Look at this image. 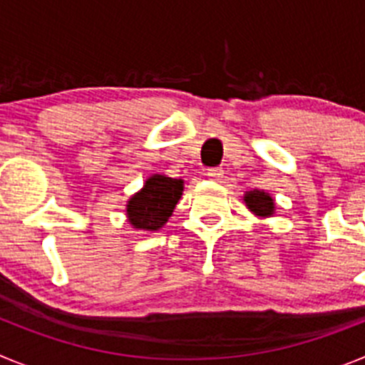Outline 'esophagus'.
Returning <instances> with one entry per match:
<instances>
[{"mask_svg": "<svg viewBox=\"0 0 365 365\" xmlns=\"http://www.w3.org/2000/svg\"><path fill=\"white\" fill-rule=\"evenodd\" d=\"M206 177L212 180H219L222 177V170L221 168H210V170H206Z\"/></svg>", "mask_w": 365, "mask_h": 365, "instance_id": "esophagus-1", "label": "esophagus"}]
</instances>
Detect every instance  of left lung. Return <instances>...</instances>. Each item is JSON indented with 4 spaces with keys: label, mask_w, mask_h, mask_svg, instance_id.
Returning a JSON list of instances; mask_svg holds the SVG:
<instances>
[{
    "label": "left lung",
    "mask_w": 365,
    "mask_h": 365,
    "mask_svg": "<svg viewBox=\"0 0 365 365\" xmlns=\"http://www.w3.org/2000/svg\"><path fill=\"white\" fill-rule=\"evenodd\" d=\"M243 202L247 205L248 210L257 215V217H272L274 212H276V202H274L272 195L263 192V190L245 192Z\"/></svg>",
    "instance_id": "8db88e82"
}]
</instances>
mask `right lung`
I'll list each match as a JSON object with an SVG mask.
<instances>
[{"mask_svg": "<svg viewBox=\"0 0 365 365\" xmlns=\"http://www.w3.org/2000/svg\"><path fill=\"white\" fill-rule=\"evenodd\" d=\"M185 180L153 173L144 186L135 192L125 205V217L135 230H160L172 217L175 205L182 197Z\"/></svg>", "mask_w": 365, "mask_h": 365, "instance_id": "add662e5", "label": "right lung"}]
</instances>
